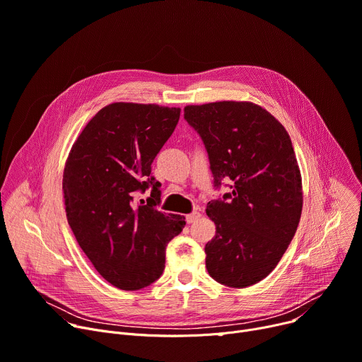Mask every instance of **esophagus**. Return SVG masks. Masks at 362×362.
I'll return each mask as SVG.
<instances>
[{"instance_id": "34e87169", "label": "esophagus", "mask_w": 362, "mask_h": 362, "mask_svg": "<svg viewBox=\"0 0 362 362\" xmlns=\"http://www.w3.org/2000/svg\"><path fill=\"white\" fill-rule=\"evenodd\" d=\"M199 218H201V214H199V212H192V214L186 215V222H187V223H193L196 219H199Z\"/></svg>"}]
</instances>
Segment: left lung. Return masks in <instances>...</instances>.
I'll list each match as a JSON object with an SVG mask.
<instances>
[{"mask_svg": "<svg viewBox=\"0 0 362 362\" xmlns=\"http://www.w3.org/2000/svg\"><path fill=\"white\" fill-rule=\"evenodd\" d=\"M185 119L208 151L214 186L233 192L206 205L216 234L205 245L209 276L228 287L266 279L302 215V177L284 127L252 103L187 105Z\"/></svg>", "mask_w": 362, "mask_h": 362, "instance_id": "left-lung-1", "label": "left lung"}]
</instances>
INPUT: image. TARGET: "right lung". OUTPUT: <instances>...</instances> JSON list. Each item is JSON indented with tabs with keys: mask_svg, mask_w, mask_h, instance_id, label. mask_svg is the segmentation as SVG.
Instances as JSON below:
<instances>
[{
	"mask_svg": "<svg viewBox=\"0 0 362 362\" xmlns=\"http://www.w3.org/2000/svg\"><path fill=\"white\" fill-rule=\"evenodd\" d=\"M180 108L115 103L86 124L63 172L72 233L96 272L122 290H140L164 270L166 247L185 216L157 209L151 163L173 134ZM151 189L146 204L138 193Z\"/></svg>",
	"mask_w": 362,
	"mask_h": 362,
	"instance_id": "obj_1",
	"label": "right lung"
}]
</instances>
